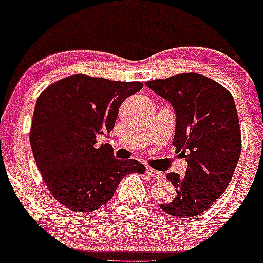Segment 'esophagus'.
<instances>
[{"label": "esophagus", "mask_w": 263, "mask_h": 263, "mask_svg": "<svg viewBox=\"0 0 263 263\" xmlns=\"http://www.w3.org/2000/svg\"><path fill=\"white\" fill-rule=\"evenodd\" d=\"M146 173L148 174V176H149L151 178H153V179L161 180V179H163V178H164V174H163L162 172L156 171V170H152V168H147Z\"/></svg>", "instance_id": "1"}]
</instances>
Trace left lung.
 Returning a JSON list of instances; mask_svg holds the SVG:
<instances>
[{
	"label": "left lung",
	"instance_id": "8db88e82",
	"mask_svg": "<svg viewBox=\"0 0 263 263\" xmlns=\"http://www.w3.org/2000/svg\"><path fill=\"white\" fill-rule=\"evenodd\" d=\"M176 112L173 144L184 156L185 176L165 178L176 188L172 203L159 208L172 216L204 213L224 194L241 153V131L234 98L216 81L197 73L147 81Z\"/></svg>",
	"mask_w": 263,
	"mask_h": 263
}]
</instances>
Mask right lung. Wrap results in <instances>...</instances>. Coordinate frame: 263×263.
<instances>
[{"label": "right lung", "instance_id": "1", "mask_svg": "<svg viewBox=\"0 0 263 263\" xmlns=\"http://www.w3.org/2000/svg\"><path fill=\"white\" fill-rule=\"evenodd\" d=\"M143 87L140 81H112L77 74L48 86L39 95L31 127L35 163L53 197L77 213L93 211L112 198L129 173H144L135 159H117L108 135L119 108Z\"/></svg>", "mask_w": 263, "mask_h": 263}]
</instances>
